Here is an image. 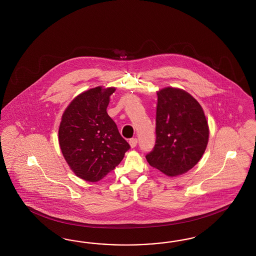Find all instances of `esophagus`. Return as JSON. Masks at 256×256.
<instances>
[{"mask_svg": "<svg viewBox=\"0 0 256 256\" xmlns=\"http://www.w3.org/2000/svg\"><path fill=\"white\" fill-rule=\"evenodd\" d=\"M130 142V148H136V146H137V144H138V140L130 139V142Z\"/></svg>", "mask_w": 256, "mask_h": 256, "instance_id": "esophagus-1", "label": "esophagus"}]
</instances>
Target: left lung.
<instances>
[{
	"instance_id": "obj_1",
	"label": "left lung",
	"mask_w": 256,
	"mask_h": 256,
	"mask_svg": "<svg viewBox=\"0 0 256 256\" xmlns=\"http://www.w3.org/2000/svg\"><path fill=\"white\" fill-rule=\"evenodd\" d=\"M155 148L148 162L168 176L192 169L204 155L210 126L200 103L190 93L176 87L156 92Z\"/></svg>"
}]
</instances>
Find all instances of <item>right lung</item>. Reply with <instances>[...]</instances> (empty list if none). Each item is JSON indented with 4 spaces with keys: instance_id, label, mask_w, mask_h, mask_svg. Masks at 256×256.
<instances>
[{
    "instance_id": "obj_1",
    "label": "right lung",
    "mask_w": 256,
    "mask_h": 256,
    "mask_svg": "<svg viewBox=\"0 0 256 256\" xmlns=\"http://www.w3.org/2000/svg\"><path fill=\"white\" fill-rule=\"evenodd\" d=\"M116 87L98 86L78 94L62 114L59 146L78 178L98 182L122 162L130 144L122 138L107 107Z\"/></svg>"
}]
</instances>
